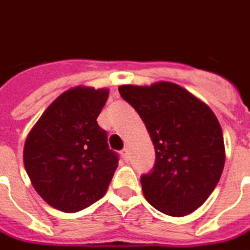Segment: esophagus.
<instances>
[{"label":"esophagus","mask_w":250,"mask_h":250,"mask_svg":"<svg viewBox=\"0 0 250 250\" xmlns=\"http://www.w3.org/2000/svg\"><path fill=\"white\" fill-rule=\"evenodd\" d=\"M122 157H123V159H125V162H128L130 157H128V150H127V148H123V150H122Z\"/></svg>","instance_id":"1"}]
</instances>
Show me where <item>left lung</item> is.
<instances>
[{
    "label": "left lung",
    "mask_w": 250,
    "mask_h": 250,
    "mask_svg": "<svg viewBox=\"0 0 250 250\" xmlns=\"http://www.w3.org/2000/svg\"><path fill=\"white\" fill-rule=\"evenodd\" d=\"M119 93L139 114L155 148V165L141 177L148 204L182 217L204 204L225 165L224 135L213 111L174 83L122 85Z\"/></svg>",
    "instance_id": "1"
}]
</instances>
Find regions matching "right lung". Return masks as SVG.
Masks as SVG:
<instances>
[{
	"instance_id": "obj_1",
	"label": "right lung",
	"mask_w": 250,
	"mask_h": 250,
	"mask_svg": "<svg viewBox=\"0 0 250 250\" xmlns=\"http://www.w3.org/2000/svg\"><path fill=\"white\" fill-rule=\"evenodd\" d=\"M108 89L76 87L62 93L26 138L24 165L36 191L52 208L75 213L103 197L119 155L98 125Z\"/></svg>"
}]
</instances>
